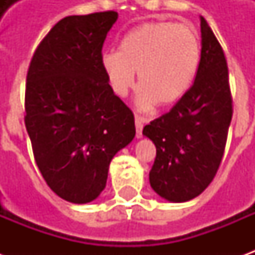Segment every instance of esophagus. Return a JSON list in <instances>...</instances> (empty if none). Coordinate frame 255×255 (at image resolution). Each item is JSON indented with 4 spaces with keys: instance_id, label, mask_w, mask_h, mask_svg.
I'll return each instance as SVG.
<instances>
[{
    "instance_id": "34e87169",
    "label": "esophagus",
    "mask_w": 255,
    "mask_h": 255,
    "mask_svg": "<svg viewBox=\"0 0 255 255\" xmlns=\"http://www.w3.org/2000/svg\"><path fill=\"white\" fill-rule=\"evenodd\" d=\"M147 122V119L140 116H135V127H136V138H142V129H143V124Z\"/></svg>"
}]
</instances>
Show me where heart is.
I'll return each instance as SVG.
<instances>
[{
    "label": "heart",
    "instance_id": "b5f03b06",
    "mask_svg": "<svg viewBox=\"0 0 255 255\" xmlns=\"http://www.w3.org/2000/svg\"><path fill=\"white\" fill-rule=\"evenodd\" d=\"M201 64V43L197 31L171 21L144 23L123 36L119 52H105L101 67L113 94L124 98L135 87L138 72L140 87L136 105L150 111L158 102L177 104L191 89Z\"/></svg>",
    "mask_w": 255,
    "mask_h": 255
}]
</instances>
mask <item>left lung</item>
<instances>
[{"label":"left lung","mask_w":255,"mask_h":255,"mask_svg":"<svg viewBox=\"0 0 255 255\" xmlns=\"http://www.w3.org/2000/svg\"><path fill=\"white\" fill-rule=\"evenodd\" d=\"M201 64L187 94L143 128L157 155L150 186L169 202H187L213 180L232 119L228 67L223 49L201 16Z\"/></svg>","instance_id":"1"}]
</instances>
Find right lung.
<instances>
[{
	"instance_id": "right-lung-1",
	"label": "right lung",
	"mask_w": 255,
	"mask_h": 255,
	"mask_svg": "<svg viewBox=\"0 0 255 255\" xmlns=\"http://www.w3.org/2000/svg\"><path fill=\"white\" fill-rule=\"evenodd\" d=\"M119 14L68 16L34 53L25 84V128L47 186L68 202L104 191L112 158L132 142V112L109 87L102 46Z\"/></svg>"
}]
</instances>
